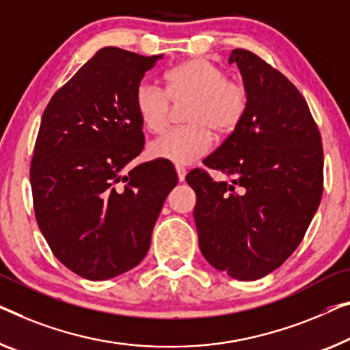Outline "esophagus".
<instances>
[{"instance_id": "obj_1", "label": "esophagus", "mask_w": 350, "mask_h": 350, "mask_svg": "<svg viewBox=\"0 0 350 350\" xmlns=\"http://www.w3.org/2000/svg\"><path fill=\"white\" fill-rule=\"evenodd\" d=\"M176 173H177V177H179L180 182H184L185 176H187V170L184 168L182 165H176Z\"/></svg>"}]
</instances>
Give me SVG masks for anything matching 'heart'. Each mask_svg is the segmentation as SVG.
I'll return each mask as SVG.
<instances>
[{"label": "heart", "mask_w": 350, "mask_h": 350, "mask_svg": "<svg viewBox=\"0 0 350 350\" xmlns=\"http://www.w3.org/2000/svg\"><path fill=\"white\" fill-rule=\"evenodd\" d=\"M166 91L144 78L135 90V109L143 127L150 133L165 129L170 98H190L184 109L185 125L171 129L149 143L152 159L173 163H191L212 146V133L228 135L242 121L247 108V92L237 81L226 80V72L213 62L195 58L176 66L166 74Z\"/></svg>", "instance_id": "b5f03b06"}]
</instances>
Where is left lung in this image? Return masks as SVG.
<instances>
[{"label": "left lung", "instance_id": "1", "mask_svg": "<svg viewBox=\"0 0 350 350\" xmlns=\"http://www.w3.org/2000/svg\"><path fill=\"white\" fill-rule=\"evenodd\" d=\"M232 62L247 108L202 161L231 180L201 170L185 180L196 193L202 256L231 278L252 281L278 269L304 239L322 198L324 152L308 103L288 78L248 50H232Z\"/></svg>", "mask_w": 350, "mask_h": 350}]
</instances>
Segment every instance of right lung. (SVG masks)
<instances>
[{"mask_svg": "<svg viewBox=\"0 0 350 350\" xmlns=\"http://www.w3.org/2000/svg\"><path fill=\"white\" fill-rule=\"evenodd\" d=\"M161 58L105 46L42 116L29 171L36 220L55 256L86 280L114 278L142 262L177 185L168 160L127 168L144 148L135 90Z\"/></svg>", "mask_w": 350, "mask_h": 350, "instance_id": "add662e5", "label": "right lung"}]
</instances>
